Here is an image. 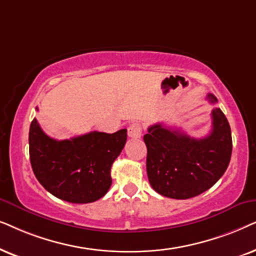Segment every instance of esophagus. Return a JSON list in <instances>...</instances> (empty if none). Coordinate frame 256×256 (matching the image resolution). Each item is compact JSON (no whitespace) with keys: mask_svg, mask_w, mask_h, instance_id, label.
<instances>
[{"mask_svg":"<svg viewBox=\"0 0 256 256\" xmlns=\"http://www.w3.org/2000/svg\"><path fill=\"white\" fill-rule=\"evenodd\" d=\"M142 125L139 124V122H132V124H130V126H128V137L131 138H140L142 137Z\"/></svg>","mask_w":256,"mask_h":256,"instance_id":"esophagus-1","label":"esophagus"}]
</instances>
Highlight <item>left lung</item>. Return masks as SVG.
I'll list each match as a JSON object with an SVG mask.
<instances>
[{
    "mask_svg": "<svg viewBox=\"0 0 256 256\" xmlns=\"http://www.w3.org/2000/svg\"><path fill=\"white\" fill-rule=\"evenodd\" d=\"M207 100L218 102L212 94ZM212 119L210 134L200 139L162 124L150 126L144 136L146 171L156 192L172 199H190L224 176L232 156L230 126L219 108L212 110Z\"/></svg>",
    "mask_w": 256,
    "mask_h": 256,
    "instance_id": "8db88e82",
    "label": "left lung"
}]
</instances>
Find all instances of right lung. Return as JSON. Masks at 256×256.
<instances>
[{"label":"right lung","mask_w":256,"mask_h":256,"mask_svg":"<svg viewBox=\"0 0 256 256\" xmlns=\"http://www.w3.org/2000/svg\"><path fill=\"white\" fill-rule=\"evenodd\" d=\"M126 138V128H122L111 134L92 131L56 140L44 134L34 118L29 130L32 171L40 185L58 199L94 202L110 188L111 166L124 148Z\"/></svg>","instance_id":"right-lung-1"}]
</instances>
